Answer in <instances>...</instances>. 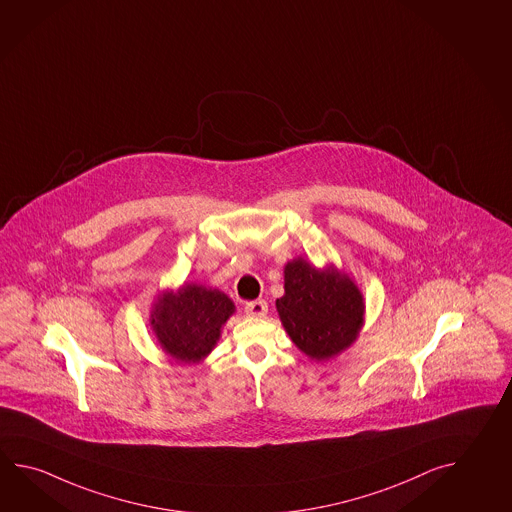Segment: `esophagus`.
<instances>
[{"instance_id": "1", "label": "esophagus", "mask_w": 512, "mask_h": 512, "mask_svg": "<svg viewBox=\"0 0 512 512\" xmlns=\"http://www.w3.org/2000/svg\"><path fill=\"white\" fill-rule=\"evenodd\" d=\"M244 312L250 317H264L268 313V303L262 301V299L251 301V303H246V306H244Z\"/></svg>"}]
</instances>
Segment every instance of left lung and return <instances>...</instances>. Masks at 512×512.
Instances as JSON below:
<instances>
[{
	"instance_id": "1",
	"label": "left lung",
	"mask_w": 512,
	"mask_h": 512,
	"mask_svg": "<svg viewBox=\"0 0 512 512\" xmlns=\"http://www.w3.org/2000/svg\"><path fill=\"white\" fill-rule=\"evenodd\" d=\"M363 297L346 275L317 270L297 257L284 268V297L277 312L293 343L317 361L354 343L363 323Z\"/></svg>"
}]
</instances>
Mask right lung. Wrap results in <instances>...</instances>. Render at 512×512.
Instances as JSON below:
<instances>
[{
	"label": "right lung",
	"mask_w": 512,
	"mask_h": 512,
	"mask_svg": "<svg viewBox=\"0 0 512 512\" xmlns=\"http://www.w3.org/2000/svg\"><path fill=\"white\" fill-rule=\"evenodd\" d=\"M235 306L230 297L200 284H184L158 299L151 324L167 354L180 363H197L213 350L222 324Z\"/></svg>",
	"instance_id": "add662e5"
}]
</instances>
